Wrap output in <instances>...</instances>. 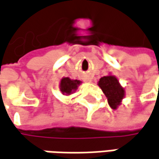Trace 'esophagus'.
<instances>
[{
	"instance_id": "obj_1",
	"label": "esophagus",
	"mask_w": 159,
	"mask_h": 159,
	"mask_svg": "<svg viewBox=\"0 0 159 159\" xmlns=\"http://www.w3.org/2000/svg\"><path fill=\"white\" fill-rule=\"evenodd\" d=\"M85 80H86V82H91V81H92V78L88 76V77H86V79Z\"/></svg>"
}]
</instances>
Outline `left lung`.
<instances>
[{"mask_svg":"<svg viewBox=\"0 0 159 159\" xmlns=\"http://www.w3.org/2000/svg\"><path fill=\"white\" fill-rule=\"evenodd\" d=\"M98 85L107 97L108 105L111 108L116 109L120 106L125 96V90L115 75L109 74L101 77L98 82Z\"/></svg>","mask_w":159,"mask_h":159,"instance_id":"8db88e82","label":"left lung"}]
</instances>
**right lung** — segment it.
<instances>
[{
    "label": "right lung",
    "instance_id": "obj_1",
    "mask_svg": "<svg viewBox=\"0 0 159 159\" xmlns=\"http://www.w3.org/2000/svg\"><path fill=\"white\" fill-rule=\"evenodd\" d=\"M82 84L80 80H73L69 77H62L59 82V90L63 95L68 96L74 93Z\"/></svg>",
    "mask_w": 159,
    "mask_h": 159
}]
</instances>
